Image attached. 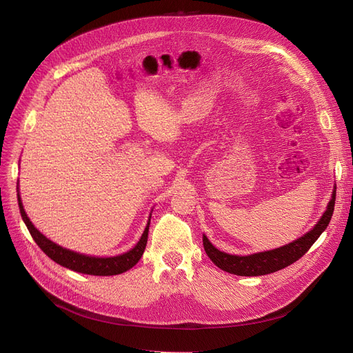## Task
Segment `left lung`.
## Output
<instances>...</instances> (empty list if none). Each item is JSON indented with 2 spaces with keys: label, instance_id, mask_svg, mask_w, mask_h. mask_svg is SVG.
I'll use <instances>...</instances> for the list:
<instances>
[{
  "label": "left lung",
  "instance_id": "8db88e82",
  "mask_svg": "<svg viewBox=\"0 0 353 353\" xmlns=\"http://www.w3.org/2000/svg\"><path fill=\"white\" fill-rule=\"evenodd\" d=\"M335 199L336 192L333 190L332 200L329 201L327 209L318 221V225L305 236L299 237L298 240H294L293 243H289L283 248L262 253H254L250 256H234L217 250L209 242V239L206 236H203V246H205V250L210 257V261L225 272L237 276H262L277 272L294 263L296 261H299V259L312 248V245L316 242L318 237L327 228L332 219L333 209H335Z\"/></svg>",
  "mask_w": 353,
  "mask_h": 353
}]
</instances>
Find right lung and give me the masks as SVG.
Segmentation results:
<instances>
[{"mask_svg": "<svg viewBox=\"0 0 353 353\" xmlns=\"http://www.w3.org/2000/svg\"><path fill=\"white\" fill-rule=\"evenodd\" d=\"M20 196V194H18ZM18 206H20V213L24 220V223L32 236L34 242L40 246V249L50 257L55 263H59L67 269H71L74 272H80L85 274H94V276H113L120 274L128 269H132L143 256V252L147 245V237H148V226H150V221H148L141 239L139 243L124 254L114 256V257H91L85 254H80L76 252L67 250L59 245H55L51 240H48L44 234H41L39 230L34 228V225L27 217L21 199L18 197Z\"/></svg>", "mask_w": 353, "mask_h": 353, "instance_id": "right-lung-1", "label": "right lung"}]
</instances>
